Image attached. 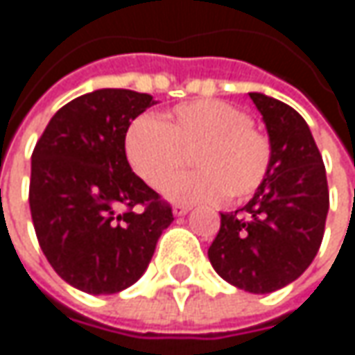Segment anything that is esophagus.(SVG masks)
Returning a JSON list of instances; mask_svg holds the SVG:
<instances>
[{"instance_id":"obj_1","label":"esophagus","mask_w":355,"mask_h":355,"mask_svg":"<svg viewBox=\"0 0 355 355\" xmlns=\"http://www.w3.org/2000/svg\"><path fill=\"white\" fill-rule=\"evenodd\" d=\"M187 211H189V205H184V204L173 205V214H175V216H186Z\"/></svg>"}]
</instances>
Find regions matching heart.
<instances>
[{
	"label": "heart",
	"instance_id": "obj_1",
	"mask_svg": "<svg viewBox=\"0 0 355 355\" xmlns=\"http://www.w3.org/2000/svg\"><path fill=\"white\" fill-rule=\"evenodd\" d=\"M196 171L168 186L175 202L248 200L266 182L274 148L245 110L223 99H196L171 110L168 121L137 117L125 133V155L150 187L162 189L187 164Z\"/></svg>",
	"mask_w": 355,
	"mask_h": 355
}]
</instances>
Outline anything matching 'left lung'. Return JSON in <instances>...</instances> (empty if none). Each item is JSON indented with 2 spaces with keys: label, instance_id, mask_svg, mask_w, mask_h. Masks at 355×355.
<instances>
[{
  "label": "left lung",
  "instance_id": "8db88e82",
  "mask_svg": "<svg viewBox=\"0 0 355 355\" xmlns=\"http://www.w3.org/2000/svg\"><path fill=\"white\" fill-rule=\"evenodd\" d=\"M250 98L272 139V169L248 204L222 214L207 257L232 286L270 293L297 279L318 254L328 218V178L306 119L279 99Z\"/></svg>",
  "mask_w": 355,
  "mask_h": 355
}]
</instances>
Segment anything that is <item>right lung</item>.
I'll return each mask as SVG.
<instances>
[{
  "label": "right lung",
  "instance_id": "1",
  "mask_svg": "<svg viewBox=\"0 0 355 355\" xmlns=\"http://www.w3.org/2000/svg\"><path fill=\"white\" fill-rule=\"evenodd\" d=\"M150 94L98 89L65 103L31 153L29 209L40 248L69 286L116 293L146 272L173 222L125 157V133Z\"/></svg>",
  "mask_w": 355,
  "mask_h": 355
}]
</instances>
